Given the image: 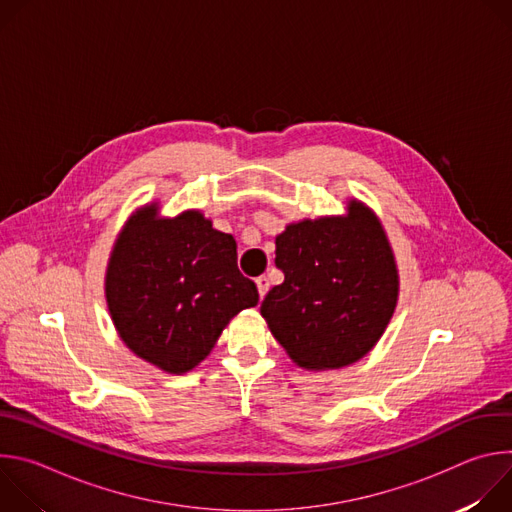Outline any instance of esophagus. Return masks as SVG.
Masks as SVG:
<instances>
[{"instance_id": "esophagus-1", "label": "esophagus", "mask_w": 512, "mask_h": 512, "mask_svg": "<svg viewBox=\"0 0 512 512\" xmlns=\"http://www.w3.org/2000/svg\"><path fill=\"white\" fill-rule=\"evenodd\" d=\"M255 283H257L259 298L263 300V298H265V294H267V291H269V279H267L265 275H261V277H257V279H255Z\"/></svg>"}]
</instances>
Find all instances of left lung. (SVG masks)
Here are the masks:
<instances>
[{"label":"left lung","instance_id":"8db88e82","mask_svg":"<svg viewBox=\"0 0 512 512\" xmlns=\"http://www.w3.org/2000/svg\"><path fill=\"white\" fill-rule=\"evenodd\" d=\"M283 283L261 304L271 334L306 371L367 356L399 300V269L379 216L356 198L346 214L304 218L275 237Z\"/></svg>","mask_w":512,"mask_h":512}]
</instances>
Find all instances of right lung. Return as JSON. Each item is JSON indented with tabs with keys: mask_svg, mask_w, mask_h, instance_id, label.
Segmentation results:
<instances>
[{
	"mask_svg": "<svg viewBox=\"0 0 512 512\" xmlns=\"http://www.w3.org/2000/svg\"><path fill=\"white\" fill-rule=\"evenodd\" d=\"M105 298L123 344L168 375L196 369L229 322L259 302L233 235L196 208L160 216L158 202L137 208L117 235Z\"/></svg>",
	"mask_w": 512,
	"mask_h": 512,
	"instance_id": "obj_1",
	"label": "right lung"
}]
</instances>
